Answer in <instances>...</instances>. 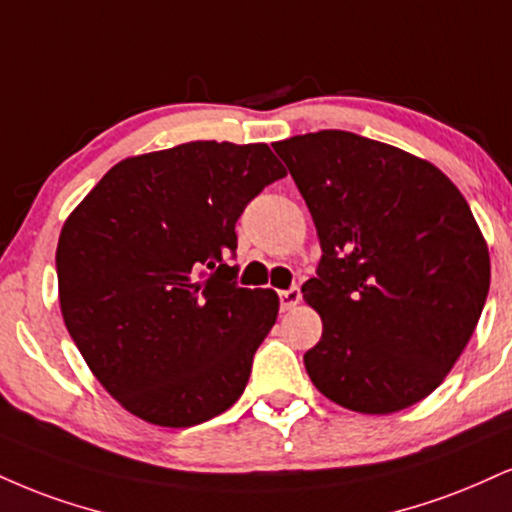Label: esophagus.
Wrapping results in <instances>:
<instances>
[{"mask_svg":"<svg viewBox=\"0 0 512 512\" xmlns=\"http://www.w3.org/2000/svg\"><path fill=\"white\" fill-rule=\"evenodd\" d=\"M300 300H303V293H300L298 286H293V288H288V291L279 293V303H281L283 312H291L293 307L300 303Z\"/></svg>","mask_w":512,"mask_h":512,"instance_id":"obj_1","label":"esophagus"}]
</instances>
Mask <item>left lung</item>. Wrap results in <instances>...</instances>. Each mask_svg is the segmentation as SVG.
<instances>
[{"label": "left lung", "instance_id": "left-lung-1", "mask_svg": "<svg viewBox=\"0 0 512 512\" xmlns=\"http://www.w3.org/2000/svg\"><path fill=\"white\" fill-rule=\"evenodd\" d=\"M317 226L322 260L303 298L322 317L312 384L343 408L389 415L446 379L482 315L491 264L451 178L348 131L274 145Z\"/></svg>", "mask_w": 512, "mask_h": 512}]
</instances>
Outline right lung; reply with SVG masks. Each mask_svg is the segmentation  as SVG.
<instances>
[{
  "label": "right lung",
  "instance_id": "1",
  "mask_svg": "<svg viewBox=\"0 0 512 512\" xmlns=\"http://www.w3.org/2000/svg\"><path fill=\"white\" fill-rule=\"evenodd\" d=\"M283 176L267 145L197 140L123 159L66 219L61 315L135 417L193 427L245 391L279 295L236 283V221Z\"/></svg>",
  "mask_w": 512,
  "mask_h": 512
}]
</instances>
